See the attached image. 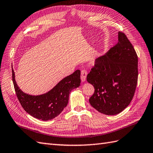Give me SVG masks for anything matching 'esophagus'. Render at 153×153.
Returning <instances> with one entry per match:
<instances>
[{
  "label": "esophagus",
  "mask_w": 153,
  "mask_h": 153,
  "mask_svg": "<svg viewBox=\"0 0 153 153\" xmlns=\"http://www.w3.org/2000/svg\"><path fill=\"white\" fill-rule=\"evenodd\" d=\"M87 74V72L85 70H82L81 71V79L83 82L86 80Z\"/></svg>",
  "instance_id": "obj_1"
}]
</instances>
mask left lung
Wrapping results in <instances>:
<instances>
[{
    "mask_svg": "<svg viewBox=\"0 0 153 153\" xmlns=\"http://www.w3.org/2000/svg\"><path fill=\"white\" fill-rule=\"evenodd\" d=\"M136 50L121 31L118 42L107 54L96 59L87 80L94 93L89 98L93 107L103 114L117 115L132 101L138 79Z\"/></svg>",
    "mask_w": 153,
    "mask_h": 153,
    "instance_id": "obj_1",
    "label": "left lung"
}]
</instances>
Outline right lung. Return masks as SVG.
<instances>
[{"instance_id": "right-lung-1", "label": "right lung", "mask_w": 153, "mask_h": 153, "mask_svg": "<svg viewBox=\"0 0 153 153\" xmlns=\"http://www.w3.org/2000/svg\"><path fill=\"white\" fill-rule=\"evenodd\" d=\"M80 70H77L64 78L48 93L31 96L23 93L17 87L12 70V81L17 97L25 111L34 118L48 120L57 117L68 104L70 91L80 85Z\"/></svg>"}]
</instances>
